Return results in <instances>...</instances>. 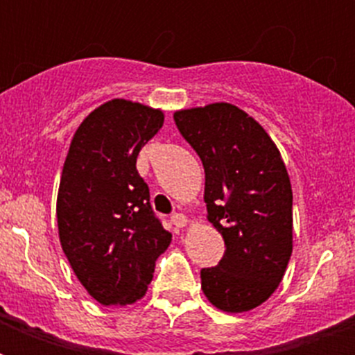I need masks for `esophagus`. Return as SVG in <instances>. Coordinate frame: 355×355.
<instances>
[{"mask_svg": "<svg viewBox=\"0 0 355 355\" xmlns=\"http://www.w3.org/2000/svg\"><path fill=\"white\" fill-rule=\"evenodd\" d=\"M171 223L177 228H184L188 225V217L184 216V214H175V216L171 217Z\"/></svg>", "mask_w": 355, "mask_h": 355, "instance_id": "34e87169", "label": "esophagus"}]
</instances>
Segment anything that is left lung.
<instances>
[{"label":"left lung","instance_id":"8db88e82","mask_svg":"<svg viewBox=\"0 0 355 355\" xmlns=\"http://www.w3.org/2000/svg\"><path fill=\"white\" fill-rule=\"evenodd\" d=\"M178 130L205 167L208 221L225 239L200 287L217 309L243 313L276 291L293 252V191L265 128L230 103L175 112Z\"/></svg>","mask_w":355,"mask_h":355}]
</instances>
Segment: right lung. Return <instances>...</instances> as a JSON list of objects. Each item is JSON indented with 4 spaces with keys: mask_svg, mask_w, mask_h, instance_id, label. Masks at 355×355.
<instances>
[{
    "mask_svg": "<svg viewBox=\"0 0 355 355\" xmlns=\"http://www.w3.org/2000/svg\"><path fill=\"white\" fill-rule=\"evenodd\" d=\"M164 112L112 99L80 123L69 144L57 197L60 245L75 276L103 306H127L147 293L155 261L171 243L136 169L139 150Z\"/></svg>",
    "mask_w": 355,
    "mask_h": 355,
    "instance_id": "right-lung-1",
    "label": "right lung"
}]
</instances>
